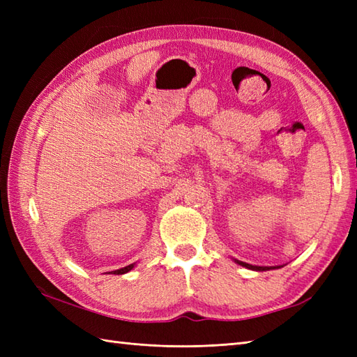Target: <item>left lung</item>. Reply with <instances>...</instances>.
<instances>
[{
    "label": "left lung",
    "mask_w": 357,
    "mask_h": 357,
    "mask_svg": "<svg viewBox=\"0 0 357 357\" xmlns=\"http://www.w3.org/2000/svg\"><path fill=\"white\" fill-rule=\"evenodd\" d=\"M236 264L242 265V267H245L248 270H255V271H267V270H275V268H279V267H259V265H252V264H247V262H242V261H238V259H233Z\"/></svg>",
    "instance_id": "obj_1"
}]
</instances>
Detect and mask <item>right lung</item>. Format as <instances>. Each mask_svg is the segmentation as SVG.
Masks as SVG:
<instances>
[{
  "label": "right lung",
  "instance_id": "right-lung-1",
  "mask_svg": "<svg viewBox=\"0 0 357 357\" xmlns=\"http://www.w3.org/2000/svg\"><path fill=\"white\" fill-rule=\"evenodd\" d=\"M133 267H135V264H130V265H127V267H124V268H119V270H115V271H112V273H113V275H124V273L130 271Z\"/></svg>",
  "mask_w": 357,
  "mask_h": 357
}]
</instances>
